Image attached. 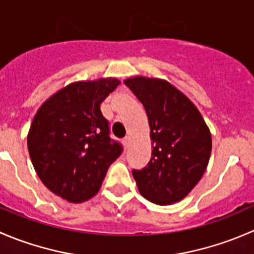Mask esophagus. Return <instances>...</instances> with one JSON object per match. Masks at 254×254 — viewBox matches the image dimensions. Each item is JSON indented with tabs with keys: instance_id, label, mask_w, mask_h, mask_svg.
<instances>
[{
	"instance_id": "esophagus-1",
	"label": "esophagus",
	"mask_w": 254,
	"mask_h": 254,
	"mask_svg": "<svg viewBox=\"0 0 254 254\" xmlns=\"http://www.w3.org/2000/svg\"><path fill=\"white\" fill-rule=\"evenodd\" d=\"M123 143H124L125 148H127V147H129V145H130V136H127V137H124V139H123Z\"/></svg>"
}]
</instances>
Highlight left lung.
Returning <instances> with one entry per match:
<instances>
[{"mask_svg":"<svg viewBox=\"0 0 254 254\" xmlns=\"http://www.w3.org/2000/svg\"><path fill=\"white\" fill-rule=\"evenodd\" d=\"M124 83L142 103L150 124L152 155L132 176L143 198L168 205L186 198L205 172L211 134L190 99L165 79L142 76Z\"/></svg>","mask_w":254,"mask_h":254,"instance_id":"obj_1","label":"left lung"}]
</instances>
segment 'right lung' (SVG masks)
Masks as SVG:
<instances>
[{
  "mask_svg": "<svg viewBox=\"0 0 254 254\" xmlns=\"http://www.w3.org/2000/svg\"><path fill=\"white\" fill-rule=\"evenodd\" d=\"M120 84L117 78L73 82L47 99L28 132V151L44 186L70 203L98 193L123 147L109 136L101 103Z\"/></svg>",
  "mask_w": 254,
  "mask_h": 254,
  "instance_id": "1",
  "label": "right lung"
}]
</instances>
